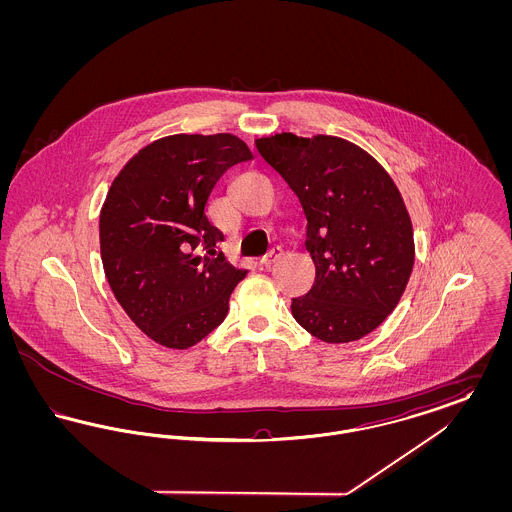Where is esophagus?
<instances>
[{
	"label": "esophagus",
	"instance_id": "34e87169",
	"mask_svg": "<svg viewBox=\"0 0 512 512\" xmlns=\"http://www.w3.org/2000/svg\"><path fill=\"white\" fill-rule=\"evenodd\" d=\"M282 255H284L282 247H272V249L268 251L267 255L261 259V265H263V267L270 268L274 263H278V261L282 259Z\"/></svg>",
	"mask_w": 512,
	"mask_h": 512
}]
</instances>
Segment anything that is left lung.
Masks as SVG:
<instances>
[{
    "label": "left lung",
    "mask_w": 512,
    "mask_h": 512,
    "mask_svg": "<svg viewBox=\"0 0 512 512\" xmlns=\"http://www.w3.org/2000/svg\"><path fill=\"white\" fill-rule=\"evenodd\" d=\"M299 197L315 284L292 315L326 343L361 340L397 307L414 265L413 222L399 188L363 147L282 132L255 140Z\"/></svg>",
    "instance_id": "left-lung-1"
}]
</instances>
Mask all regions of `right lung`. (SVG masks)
<instances>
[{
    "label": "right lung",
    "instance_id": "obj_1",
    "mask_svg": "<svg viewBox=\"0 0 512 512\" xmlns=\"http://www.w3.org/2000/svg\"><path fill=\"white\" fill-rule=\"evenodd\" d=\"M253 159L234 134H172L115 176L99 213L107 282L147 338L188 349L213 332L247 270L232 267L205 215L220 176Z\"/></svg>",
    "mask_w": 512,
    "mask_h": 512
}]
</instances>
